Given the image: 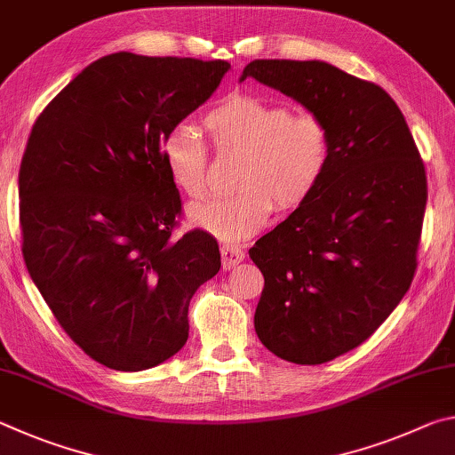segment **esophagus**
Listing matches in <instances>:
<instances>
[{
  "mask_svg": "<svg viewBox=\"0 0 455 455\" xmlns=\"http://www.w3.org/2000/svg\"><path fill=\"white\" fill-rule=\"evenodd\" d=\"M220 257H222V268H233L238 263H243L244 252L235 244H222Z\"/></svg>",
  "mask_w": 455,
  "mask_h": 455,
  "instance_id": "1",
  "label": "esophagus"
}]
</instances>
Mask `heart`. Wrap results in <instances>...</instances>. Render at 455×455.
<instances>
[{
	"label": "heart",
	"mask_w": 455,
	"mask_h": 455,
	"mask_svg": "<svg viewBox=\"0 0 455 455\" xmlns=\"http://www.w3.org/2000/svg\"><path fill=\"white\" fill-rule=\"evenodd\" d=\"M214 148L241 154L235 195L211 198L188 209V220L204 233L238 243L263 228L273 211L301 206L319 187L331 158V134L313 112L292 114L287 104L233 94L204 116ZM160 156L176 188L190 198L209 190V148L188 128H174L160 144Z\"/></svg>",
	"instance_id": "b5f03b06"
}]
</instances>
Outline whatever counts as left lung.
<instances>
[{
    "label": "left lung",
    "instance_id": "obj_1",
    "mask_svg": "<svg viewBox=\"0 0 455 455\" xmlns=\"http://www.w3.org/2000/svg\"><path fill=\"white\" fill-rule=\"evenodd\" d=\"M255 78L331 134L313 195L249 251L265 289L255 331L276 357L319 365L355 349L402 301L418 267L426 166L387 92L327 61L255 60Z\"/></svg>",
    "mask_w": 455,
    "mask_h": 455
}]
</instances>
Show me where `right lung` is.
I'll return each mask as SVG.
<instances>
[{
  "instance_id": "obj_1",
  "label": "right lung",
  "mask_w": 455,
  "mask_h": 455,
  "mask_svg": "<svg viewBox=\"0 0 455 455\" xmlns=\"http://www.w3.org/2000/svg\"><path fill=\"white\" fill-rule=\"evenodd\" d=\"M225 60L110 53L44 108L20 166L21 252L44 301L98 363L142 371L179 353L188 305L220 268L182 203L164 136L212 96Z\"/></svg>"
}]
</instances>
